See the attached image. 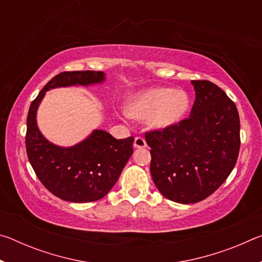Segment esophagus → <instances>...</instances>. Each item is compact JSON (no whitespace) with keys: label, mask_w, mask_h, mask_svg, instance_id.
<instances>
[{"label":"esophagus","mask_w":262,"mask_h":262,"mask_svg":"<svg viewBox=\"0 0 262 262\" xmlns=\"http://www.w3.org/2000/svg\"><path fill=\"white\" fill-rule=\"evenodd\" d=\"M134 147L135 148H145L147 147V142L142 136H136L134 140Z\"/></svg>","instance_id":"esophagus-1"}]
</instances>
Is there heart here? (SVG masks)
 Returning a JSON list of instances; mask_svg holds the SVG:
<instances>
[{"instance_id":"obj_1","label":"heart","mask_w":262,"mask_h":262,"mask_svg":"<svg viewBox=\"0 0 262 262\" xmlns=\"http://www.w3.org/2000/svg\"><path fill=\"white\" fill-rule=\"evenodd\" d=\"M190 106L189 96L183 90L171 88H155L136 95L127 105L125 117L148 119L155 129L173 127L186 117Z\"/></svg>"}]
</instances>
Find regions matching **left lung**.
<instances>
[{
    "label": "left lung",
    "instance_id": "left-lung-1",
    "mask_svg": "<svg viewBox=\"0 0 262 262\" xmlns=\"http://www.w3.org/2000/svg\"><path fill=\"white\" fill-rule=\"evenodd\" d=\"M192 84L195 101L189 118L144 134L151 148L155 185L168 200L186 205L205 200L227 180L241 148V122L233 101L206 79Z\"/></svg>",
    "mask_w": 262,
    "mask_h": 262
}]
</instances>
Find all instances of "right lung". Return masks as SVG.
Segmentation results:
<instances>
[{
	"label": "right lung",
	"mask_w": 262,
	"mask_h": 262,
	"mask_svg": "<svg viewBox=\"0 0 262 262\" xmlns=\"http://www.w3.org/2000/svg\"><path fill=\"white\" fill-rule=\"evenodd\" d=\"M104 81L103 72H63L53 77L31 103L26 121V154L41 184L55 196L70 202H92L104 198L119 179L133 154L134 137L117 140L95 130L72 148L52 144L39 132L35 114L47 90L89 85Z\"/></svg>",
	"instance_id": "1"
}]
</instances>
